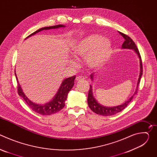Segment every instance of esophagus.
I'll list each match as a JSON object with an SVG mask.
<instances>
[{
	"instance_id": "obj_1",
	"label": "esophagus",
	"mask_w": 157,
	"mask_h": 157,
	"mask_svg": "<svg viewBox=\"0 0 157 157\" xmlns=\"http://www.w3.org/2000/svg\"><path fill=\"white\" fill-rule=\"evenodd\" d=\"M84 79H85V78H84V76H78V77H76V81H84Z\"/></svg>"
}]
</instances>
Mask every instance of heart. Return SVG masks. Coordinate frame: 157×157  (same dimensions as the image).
<instances>
[{"label":"heart","instance_id":"obj_1","mask_svg":"<svg viewBox=\"0 0 157 157\" xmlns=\"http://www.w3.org/2000/svg\"><path fill=\"white\" fill-rule=\"evenodd\" d=\"M111 42L101 35L94 34L77 41L73 47L76 56H86V61L91 68H99L109 59L111 54Z\"/></svg>","mask_w":157,"mask_h":157}]
</instances>
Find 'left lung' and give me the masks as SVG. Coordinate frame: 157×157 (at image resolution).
Returning a JSON list of instances; mask_svg holds the SVG:
<instances>
[{
  "instance_id": "8db88e82",
  "label": "left lung",
  "mask_w": 157,
  "mask_h": 157,
  "mask_svg": "<svg viewBox=\"0 0 157 157\" xmlns=\"http://www.w3.org/2000/svg\"><path fill=\"white\" fill-rule=\"evenodd\" d=\"M119 33L125 39V41L122 45V48L133 50L134 51H135V52L137 54V55L139 58L140 75H139V80H138V82H137V89H136V92H135V93H134V94L128 101H127L124 104H122L121 105H117V106H114V107H106V106H104V105H102L100 104H99L98 102V101L96 100V99L94 98L93 93V89H92L93 87H92V86L90 85V89H89V90L88 97H87L88 105H89V108H90L92 110V111L94 112V113H95L97 114L103 116H109L114 115L118 113H120L121 111H122L123 109H124L128 105V104L130 103V102L133 99V96L137 93L139 84L140 83V78H141L142 73H142L143 72V67H142V59H141V56H140L139 51L136 46V43H134L133 41L127 35H125L123 33H121V32H119ZM94 73H92L90 75V77H91L92 81H93V79H94Z\"/></svg>"
}]
</instances>
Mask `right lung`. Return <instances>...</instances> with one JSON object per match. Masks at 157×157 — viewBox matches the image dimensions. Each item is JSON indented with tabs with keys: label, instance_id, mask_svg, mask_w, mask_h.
Wrapping results in <instances>:
<instances>
[{
	"label": "right lung",
	"instance_id": "add662e5",
	"mask_svg": "<svg viewBox=\"0 0 157 157\" xmlns=\"http://www.w3.org/2000/svg\"><path fill=\"white\" fill-rule=\"evenodd\" d=\"M64 25H58L55 26H51V27H43L41 29H38L36 32H33L29 36H28L26 38L34 35L36 33L41 32L44 30H50V29H58L61 27H64ZM15 75L16 76V79L18 83V87H17V90H18V94L19 96H20L21 98H23L27 104L31 108L33 111L36 112L38 114H40L41 115H44V116H49L53 114H55L59 110H61L65 105V101L66 100L67 96H68V94L69 91H71V89L74 86V82L76 78V76H73L70 78H68L65 79L61 83L58 91L53 99L46 103L44 104H36L31 101L24 93L23 91H22V89L21 88L20 85L19 84L17 75Z\"/></svg>",
	"mask_w": 157,
	"mask_h": 157
}]
</instances>
